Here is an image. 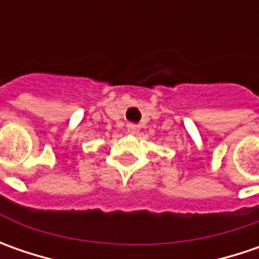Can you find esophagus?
I'll return each instance as SVG.
<instances>
[{"mask_svg": "<svg viewBox=\"0 0 259 259\" xmlns=\"http://www.w3.org/2000/svg\"><path fill=\"white\" fill-rule=\"evenodd\" d=\"M126 131H128V134L137 135L138 133H140V125L128 124V125H126Z\"/></svg>", "mask_w": 259, "mask_h": 259, "instance_id": "34e87169", "label": "esophagus"}]
</instances>
